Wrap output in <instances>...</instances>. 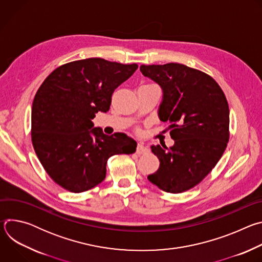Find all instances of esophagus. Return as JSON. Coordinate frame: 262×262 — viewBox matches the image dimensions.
<instances>
[{
    "mask_svg": "<svg viewBox=\"0 0 262 262\" xmlns=\"http://www.w3.org/2000/svg\"><path fill=\"white\" fill-rule=\"evenodd\" d=\"M149 151V149L144 145V143L140 142L138 143V146H137V154L139 155H144V154H147Z\"/></svg>",
    "mask_w": 262,
    "mask_h": 262,
    "instance_id": "1",
    "label": "esophagus"
}]
</instances>
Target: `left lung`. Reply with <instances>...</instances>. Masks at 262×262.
<instances>
[{
    "mask_svg": "<svg viewBox=\"0 0 262 262\" xmlns=\"http://www.w3.org/2000/svg\"><path fill=\"white\" fill-rule=\"evenodd\" d=\"M144 77L163 90L158 110L171 124L174 145H152L159 170L148 180L167 193L198 184L216 165L229 140V106L217 83L206 73L178 63L141 65Z\"/></svg>",
    "mask_w": 262,
    "mask_h": 262,
    "instance_id": "1",
    "label": "left lung"
}]
</instances>
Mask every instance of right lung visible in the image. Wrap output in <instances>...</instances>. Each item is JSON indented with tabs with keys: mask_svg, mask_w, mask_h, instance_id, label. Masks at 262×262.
Returning <instances> with one entry per match:
<instances>
[{
	"mask_svg": "<svg viewBox=\"0 0 262 262\" xmlns=\"http://www.w3.org/2000/svg\"><path fill=\"white\" fill-rule=\"evenodd\" d=\"M137 64L100 58L73 61L55 69L37 91L32 104V143L52 179L72 193L100 183L114 155H132L137 142L123 133L112 136L92 119L106 113L114 90L129 79Z\"/></svg>",
	"mask_w": 262,
	"mask_h": 262,
	"instance_id": "1",
	"label": "right lung"
}]
</instances>
